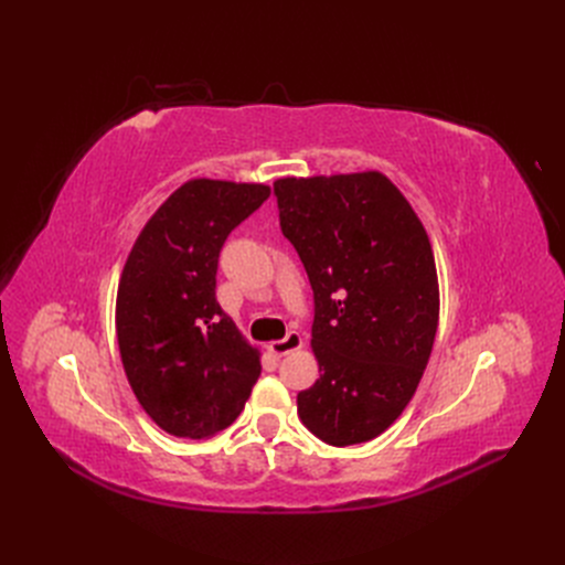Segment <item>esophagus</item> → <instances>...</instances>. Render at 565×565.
<instances>
[{
	"instance_id": "1",
	"label": "esophagus",
	"mask_w": 565,
	"mask_h": 565,
	"mask_svg": "<svg viewBox=\"0 0 565 565\" xmlns=\"http://www.w3.org/2000/svg\"><path fill=\"white\" fill-rule=\"evenodd\" d=\"M301 347H303L301 333L289 331L282 340L268 342V352H271L276 359H280V356H287V354H291V352H297V349H301Z\"/></svg>"
}]
</instances>
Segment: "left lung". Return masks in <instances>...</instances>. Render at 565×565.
Returning <instances> with one entry per match:
<instances>
[{"label": "left lung", "instance_id": "1", "mask_svg": "<svg viewBox=\"0 0 565 565\" xmlns=\"http://www.w3.org/2000/svg\"><path fill=\"white\" fill-rule=\"evenodd\" d=\"M282 234L315 294L319 380L297 409L315 437L354 446L380 437L414 397L439 327L433 244L380 170L282 177Z\"/></svg>", "mask_w": 565, "mask_h": 565}]
</instances>
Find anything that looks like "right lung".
I'll return each instance as SVG.
<instances>
[{"mask_svg":"<svg viewBox=\"0 0 565 565\" xmlns=\"http://www.w3.org/2000/svg\"><path fill=\"white\" fill-rule=\"evenodd\" d=\"M271 185L188 179L156 209L121 268L115 327L128 384L168 435L211 439L232 425L262 372V352L216 301L230 232Z\"/></svg>","mask_w":565,"mask_h":565,"instance_id":"add662e5","label":"right lung"}]
</instances>
